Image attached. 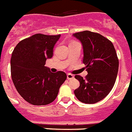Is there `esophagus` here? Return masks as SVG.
<instances>
[{
	"mask_svg": "<svg viewBox=\"0 0 132 132\" xmlns=\"http://www.w3.org/2000/svg\"><path fill=\"white\" fill-rule=\"evenodd\" d=\"M74 78V75H73L72 74L68 73L67 74V79L70 80V79H73Z\"/></svg>",
	"mask_w": 132,
	"mask_h": 132,
	"instance_id": "1",
	"label": "esophagus"
}]
</instances>
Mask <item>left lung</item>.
Returning a JSON list of instances; mask_svg holds the SVG:
<instances>
[{
	"label": "left lung",
	"instance_id": "obj_1",
	"mask_svg": "<svg viewBox=\"0 0 132 132\" xmlns=\"http://www.w3.org/2000/svg\"><path fill=\"white\" fill-rule=\"evenodd\" d=\"M73 36L81 42L88 74L85 78L76 75L80 86L75 95L84 103H95L105 98L113 88L116 80L119 59L111 40L97 32L84 31Z\"/></svg>",
	"mask_w": 132,
	"mask_h": 132
}]
</instances>
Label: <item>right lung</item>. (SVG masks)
<instances>
[{
  "instance_id": "1",
  "label": "right lung",
  "mask_w": 132,
  "mask_h": 132,
  "mask_svg": "<svg viewBox=\"0 0 132 132\" xmlns=\"http://www.w3.org/2000/svg\"><path fill=\"white\" fill-rule=\"evenodd\" d=\"M61 35L35 34L19 43L12 51L11 72L18 93L28 103L45 105L56 99L67 75L51 72L45 66L53 57L54 45Z\"/></svg>"
}]
</instances>
